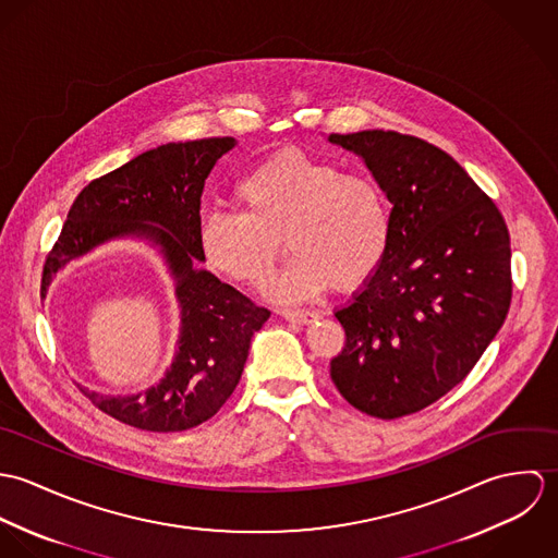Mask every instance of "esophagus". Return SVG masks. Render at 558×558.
Listing matches in <instances>:
<instances>
[{"instance_id":"34e87169","label":"esophagus","mask_w":558,"mask_h":558,"mask_svg":"<svg viewBox=\"0 0 558 558\" xmlns=\"http://www.w3.org/2000/svg\"><path fill=\"white\" fill-rule=\"evenodd\" d=\"M281 318L292 322V324H312L319 318L316 312H301V310H283Z\"/></svg>"}]
</instances>
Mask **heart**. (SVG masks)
Wrapping results in <instances>:
<instances>
[{
  "label": "heart",
  "instance_id": "1",
  "mask_svg": "<svg viewBox=\"0 0 558 558\" xmlns=\"http://www.w3.org/2000/svg\"><path fill=\"white\" fill-rule=\"evenodd\" d=\"M232 195L240 213H206L197 244L215 272L244 286L268 281L279 239L294 253L277 286L283 299H305L326 286L359 290L389 257L396 213L369 173L281 150L242 175Z\"/></svg>",
  "mask_w": 558,
  "mask_h": 558
}]
</instances>
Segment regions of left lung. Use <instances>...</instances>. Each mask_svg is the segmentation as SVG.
Here are the masks:
<instances>
[{"mask_svg":"<svg viewBox=\"0 0 558 558\" xmlns=\"http://www.w3.org/2000/svg\"><path fill=\"white\" fill-rule=\"evenodd\" d=\"M365 160L396 213L387 262L335 312L337 391L376 418L447 396L475 367L511 305V246L496 204L445 150L396 131L328 135Z\"/></svg>","mask_w":558,"mask_h":558,"instance_id":"1","label":"left lung"}]
</instances>
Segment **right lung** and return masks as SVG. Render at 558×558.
Returning a JSON list of instances; mask_svg holds the SVG:
<instances>
[{"mask_svg": "<svg viewBox=\"0 0 558 558\" xmlns=\"http://www.w3.org/2000/svg\"><path fill=\"white\" fill-rule=\"evenodd\" d=\"M234 137L165 144L92 180L47 255L40 294L71 259L113 239L159 246L180 303L178 352L157 387L137 396H85L105 414L146 432H184L215 416L239 385L251 337L270 318L236 288L199 270L202 191Z\"/></svg>", "mask_w": 558, "mask_h": 558, "instance_id": "add662e5", "label": "right lung"}]
</instances>
